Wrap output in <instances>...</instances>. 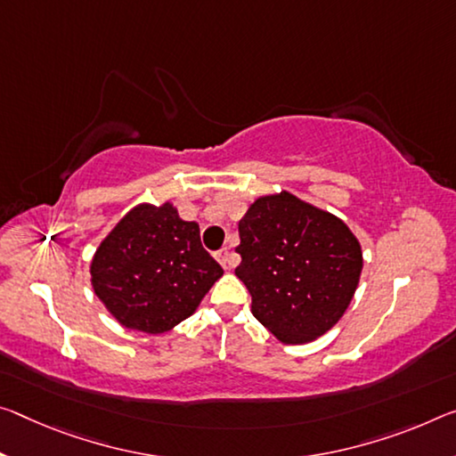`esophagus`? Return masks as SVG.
I'll return each mask as SVG.
<instances>
[{"mask_svg":"<svg viewBox=\"0 0 456 456\" xmlns=\"http://www.w3.org/2000/svg\"><path fill=\"white\" fill-rule=\"evenodd\" d=\"M215 257H216V262H219L223 267H225V270H229V267L233 265V259H231V251L229 249H219L215 254Z\"/></svg>","mask_w":456,"mask_h":456,"instance_id":"obj_1","label":"esophagus"}]
</instances>
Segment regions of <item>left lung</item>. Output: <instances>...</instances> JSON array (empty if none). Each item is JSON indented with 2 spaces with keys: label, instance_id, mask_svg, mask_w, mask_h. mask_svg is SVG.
Returning a JSON list of instances; mask_svg holds the SVG:
<instances>
[{
  "label": "left lung",
  "instance_id": "8db88e82",
  "mask_svg": "<svg viewBox=\"0 0 456 456\" xmlns=\"http://www.w3.org/2000/svg\"><path fill=\"white\" fill-rule=\"evenodd\" d=\"M235 267L251 313L286 345L330 330L357 290L363 254L351 229L322 208L281 191L259 197L240 221Z\"/></svg>",
  "mask_w": 456,
  "mask_h": 456
}]
</instances>
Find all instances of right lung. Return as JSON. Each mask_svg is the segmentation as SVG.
<instances>
[{"instance_id":"1","label":"right lung","mask_w":456,"mask_h":456,"mask_svg":"<svg viewBox=\"0 0 456 456\" xmlns=\"http://www.w3.org/2000/svg\"><path fill=\"white\" fill-rule=\"evenodd\" d=\"M223 267L200 243L199 223L172 202L134 207L95 251L91 284L121 327L160 335L199 308Z\"/></svg>"}]
</instances>
